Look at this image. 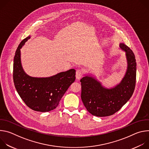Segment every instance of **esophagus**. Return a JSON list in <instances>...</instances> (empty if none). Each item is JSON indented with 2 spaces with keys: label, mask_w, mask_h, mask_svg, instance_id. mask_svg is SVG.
Masks as SVG:
<instances>
[{
  "label": "esophagus",
  "mask_w": 149,
  "mask_h": 149,
  "mask_svg": "<svg viewBox=\"0 0 149 149\" xmlns=\"http://www.w3.org/2000/svg\"><path fill=\"white\" fill-rule=\"evenodd\" d=\"M83 75V71L82 70H78L76 71V74H75V77H76V79L79 80L81 78L82 76Z\"/></svg>",
  "instance_id": "obj_1"
}]
</instances>
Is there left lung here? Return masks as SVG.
Here are the masks:
<instances>
[{
    "mask_svg": "<svg viewBox=\"0 0 149 149\" xmlns=\"http://www.w3.org/2000/svg\"><path fill=\"white\" fill-rule=\"evenodd\" d=\"M125 52L127 68L124 77L116 86L108 88L90 75L84 77L81 82V100L87 111L97 117L114 114L128 101L134 91L136 62L132 49L123 43L119 45Z\"/></svg>",
    "mask_w": 149,
    "mask_h": 149,
    "instance_id": "obj_1",
    "label": "left lung"
}]
</instances>
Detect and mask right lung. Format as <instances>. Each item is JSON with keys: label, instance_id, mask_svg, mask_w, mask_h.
I'll return each instance as SVG.
<instances>
[{"label": "right lung", "instance_id": "1", "mask_svg": "<svg viewBox=\"0 0 149 149\" xmlns=\"http://www.w3.org/2000/svg\"><path fill=\"white\" fill-rule=\"evenodd\" d=\"M31 38L28 36L19 45L14 57L13 77L15 88L28 107L39 112L51 111L75 80V70L71 69L55 75L32 77L27 75L21 64L20 49Z\"/></svg>", "mask_w": 149, "mask_h": 149}]
</instances>
